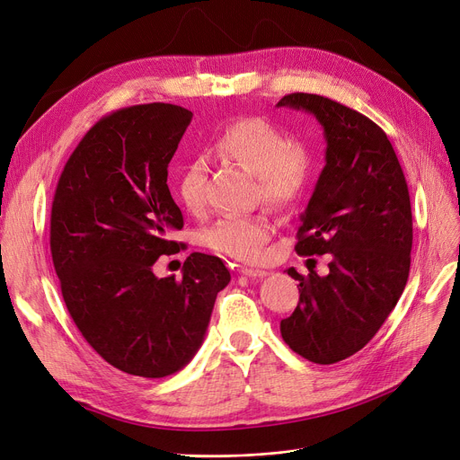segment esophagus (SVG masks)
<instances>
[{
    "instance_id": "esophagus-1",
    "label": "esophagus",
    "mask_w": 460,
    "mask_h": 460,
    "mask_svg": "<svg viewBox=\"0 0 460 460\" xmlns=\"http://www.w3.org/2000/svg\"><path fill=\"white\" fill-rule=\"evenodd\" d=\"M238 272H241L243 276H248V278H263V276H267V270L250 269V267H241V269H238Z\"/></svg>"
}]
</instances>
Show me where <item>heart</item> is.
Returning a JSON list of instances; mask_svg holds the SVG:
<instances>
[{
  "label": "heart",
  "instance_id": "b5f03b06",
  "mask_svg": "<svg viewBox=\"0 0 460 460\" xmlns=\"http://www.w3.org/2000/svg\"><path fill=\"white\" fill-rule=\"evenodd\" d=\"M217 157L241 165L255 174L257 191L267 203L284 207L303 191L310 159L303 145L288 141L261 116L234 118L210 143ZM176 195L190 212L205 207V165L201 159H190L176 174ZM274 231L272 219L259 212L250 216L217 217L201 231V244L238 261H255Z\"/></svg>",
  "mask_w": 460,
  "mask_h": 460
}]
</instances>
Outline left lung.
Masks as SVG:
<instances>
[{"mask_svg": "<svg viewBox=\"0 0 460 460\" xmlns=\"http://www.w3.org/2000/svg\"><path fill=\"white\" fill-rule=\"evenodd\" d=\"M276 107L310 112L325 137V167L301 214L298 255H331L329 274L293 267L298 305L279 332L298 355L332 365L363 349L401 298L411 252L408 184L384 129L315 93H289Z\"/></svg>", "mask_w": 460, "mask_h": 460, "instance_id": "left-lung-1", "label": "left lung"}]
</instances>
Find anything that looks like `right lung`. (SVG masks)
Wrapping results in <instances>:
<instances>
[{
	"mask_svg": "<svg viewBox=\"0 0 460 460\" xmlns=\"http://www.w3.org/2000/svg\"><path fill=\"white\" fill-rule=\"evenodd\" d=\"M193 114L169 103L119 109L99 122L64 167L50 214V252L66 306L86 342L131 376L165 377L201 348L216 295L231 274L193 252L182 278H157L184 217L167 167Z\"/></svg>",
	"mask_w": 460,
	"mask_h": 460,
	"instance_id": "add662e5",
	"label": "right lung"
}]
</instances>
